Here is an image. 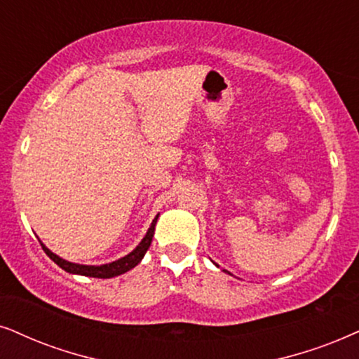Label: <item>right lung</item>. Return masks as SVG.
Instances as JSON below:
<instances>
[{
	"instance_id": "right-lung-1",
	"label": "right lung",
	"mask_w": 359,
	"mask_h": 359,
	"mask_svg": "<svg viewBox=\"0 0 359 359\" xmlns=\"http://www.w3.org/2000/svg\"><path fill=\"white\" fill-rule=\"evenodd\" d=\"M157 219H158V213L156 215V219L152 220L151 226H149L146 237L142 238V242H140L137 247H135L134 250L129 253V255L122 257V258H119V260H116V262L106 263V265H79V263L67 262V260H65V258L57 257L56 253H53L43 242H39V243H41V247H43L44 253H46V255L51 258V260L56 263V265L61 266L62 270H66L67 273L93 276V278H112V276L122 275V273H126V271H129L130 269H134V266L137 265L140 260H142L144 255H146V252L149 250V247H151V242H152V237H154V230H156Z\"/></svg>"
}]
</instances>
